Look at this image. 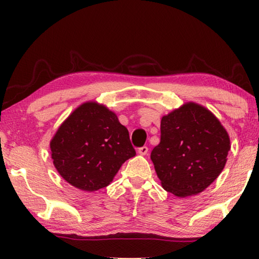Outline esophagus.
<instances>
[{"label":"esophagus","mask_w":259,"mask_h":259,"mask_svg":"<svg viewBox=\"0 0 259 259\" xmlns=\"http://www.w3.org/2000/svg\"><path fill=\"white\" fill-rule=\"evenodd\" d=\"M138 154L139 155H146L147 154V152H148V147L147 146H143V147H140V148H138Z\"/></svg>","instance_id":"obj_1"}]
</instances>
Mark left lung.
<instances>
[{"instance_id": "obj_1", "label": "left lung", "mask_w": 259, "mask_h": 259, "mask_svg": "<svg viewBox=\"0 0 259 259\" xmlns=\"http://www.w3.org/2000/svg\"><path fill=\"white\" fill-rule=\"evenodd\" d=\"M231 140L214 114L187 102L161 119V142L151 160L165 191L178 198L200 194L224 169Z\"/></svg>"}]
</instances>
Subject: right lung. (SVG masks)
<instances>
[{
	"instance_id": "right-lung-1",
	"label": "right lung",
	"mask_w": 259,
	"mask_h": 259,
	"mask_svg": "<svg viewBox=\"0 0 259 259\" xmlns=\"http://www.w3.org/2000/svg\"><path fill=\"white\" fill-rule=\"evenodd\" d=\"M57 171L84 192L108 186L122 164L136 155L128 129L104 104L88 100L69 114L50 140Z\"/></svg>"
}]
</instances>
